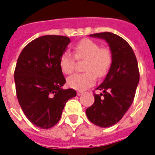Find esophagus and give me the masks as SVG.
Here are the masks:
<instances>
[{
  "mask_svg": "<svg viewBox=\"0 0 155 155\" xmlns=\"http://www.w3.org/2000/svg\"><path fill=\"white\" fill-rule=\"evenodd\" d=\"M83 94H84V92H83V91H77V95H83Z\"/></svg>",
  "mask_w": 155,
  "mask_h": 155,
  "instance_id": "1",
  "label": "esophagus"
}]
</instances>
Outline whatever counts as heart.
Returning <instances> with one entry per match:
<instances>
[{
    "mask_svg": "<svg viewBox=\"0 0 155 155\" xmlns=\"http://www.w3.org/2000/svg\"><path fill=\"white\" fill-rule=\"evenodd\" d=\"M74 55L77 60H85L84 70L86 72L75 74L68 79L71 88L84 90L95 83L96 76L104 77L112 64V54L107 48H101L98 43L84 39L74 48ZM75 58L70 52L65 51L60 59V67L64 73L69 75L75 68Z\"/></svg>",
    "mask_w": 155,
    "mask_h": 155,
    "instance_id": "obj_1",
    "label": "heart"
}]
</instances>
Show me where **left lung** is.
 <instances>
[{
	"instance_id": "obj_1",
	"label": "left lung",
	"mask_w": 155,
	"mask_h": 155,
	"mask_svg": "<svg viewBox=\"0 0 155 155\" xmlns=\"http://www.w3.org/2000/svg\"><path fill=\"white\" fill-rule=\"evenodd\" d=\"M89 36L107 42L112 64L105 80L96 87L104 94H94L95 102L86 114L95 125L110 127L119 122L134 101L139 82V66L133 49L119 36L107 32Z\"/></svg>"
}]
</instances>
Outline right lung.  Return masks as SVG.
Masks as SVG:
<instances>
[{
  "mask_svg": "<svg viewBox=\"0 0 155 155\" xmlns=\"http://www.w3.org/2000/svg\"><path fill=\"white\" fill-rule=\"evenodd\" d=\"M71 42L63 36H43L28 44L14 71L16 96L25 116L42 129L52 127L61 118L65 104L75 97L60 67V56Z\"/></svg>",
  "mask_w": 155,
  "mask_h": 155,
  "instance_id": "1",
  "label": "right lung"
}]
</instances>
